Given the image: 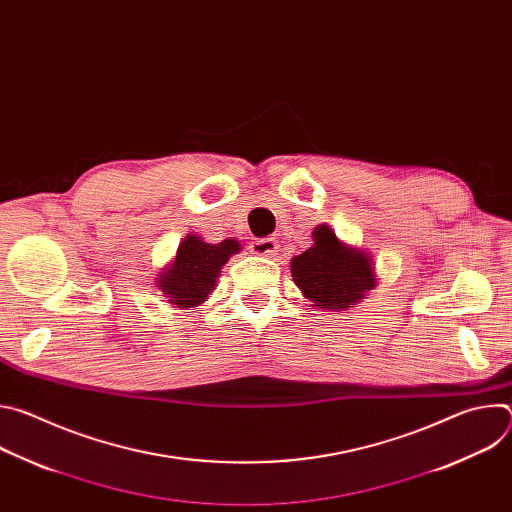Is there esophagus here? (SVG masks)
<instances>
[{
    "mask_svg": "<svg viewBox=\"0 0 512 512\" xmlns=\"http://www.w3.org/2000/svg\"><path fill=\"white\" fill-rule=\"evenodd\" d=\"M251 253L257 257H267L273 259L279 253V245L275 239H257L251 243Z\"/></svg>",
    "mask_w": 512,
    "mask_h": 512,
    "instance_id": "esophagus-1",
    "label": "esophagus"
}]
</instances>
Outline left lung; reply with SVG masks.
<instances>
[{
  "instance_id": "left-lung-1",
  "label": "left lung",
  "mask_w": 512,
  "mask_h": 512,
  "mask_svg": "<svg viewBox=\"0 0 512 512\" xmlns=\"http://www.w3.org/2000/svg\"><path fill=\"white\" fill-rule=\"evenodd\" d=\"M312 241L308 251L289 261L291 279L310 308L342 312L379 285L371 253L340 241L330 225H318Z\"/></svg>"
}]
</instances>
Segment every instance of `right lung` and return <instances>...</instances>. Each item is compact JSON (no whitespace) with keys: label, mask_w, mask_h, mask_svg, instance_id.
Here are the masks:
<instances>
[{"label":"right lung","mask_w":512,"mask_h":512,"mask_svg":"<svg viewBox=\"0 0 512 512\" xmlns=\"http://www.w3.org/2000/svg\"><path fill=\"white\" fill-rule=\"evenodd\" d=\"M239 251L237 239L212 245L198 235H186L172 261L156 277V285L172 308H196L208 300L223 265Z\"/></svg>","instance_id":"obj_1"}]
</instances>
